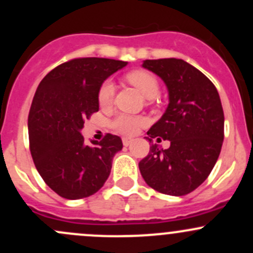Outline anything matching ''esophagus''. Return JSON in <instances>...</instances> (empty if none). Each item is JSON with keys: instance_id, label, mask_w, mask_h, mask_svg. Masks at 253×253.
<instances>
[{"instance_id": "obj_1", "label": "esophagus", "mask_w": 253, "mask_h": 253, "mask_svg": "<svg viewBox=\"0 0 253 253\" xmlns=\"http://www.w3.org/2000/svg\"><path fill=\"white\" fill-rule=\"evenodd\" d=\"M131 139H129V138H124V139H122V143H124V145H125V147H128V145L129 144H131Z\"/></svg>"}]
</instances>
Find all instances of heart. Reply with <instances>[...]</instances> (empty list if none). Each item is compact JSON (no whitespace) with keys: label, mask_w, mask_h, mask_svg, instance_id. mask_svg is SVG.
<instances>
[{"label":"heart","mask_w":253,"mask_h":253,"mask_svg":"<svg viewBox=\"0 0 253 253\" xmlns=\"http://www.w3.org/2000/svg\"><path fill=\"white\" fill-rule=\"evenodd\" d=\"M126 79L136 86L147 99H154L159 94V82L152 75L143 70H136L128 72ZM115 85L108 79L100 85L98 91V101L101 108L111 105L114 100ZM145 125V119L141 116H129V115L121 114L115 117L111 121V127L119 133L125 136H133L138 132V129Z\"/></svg>","instance_id":"b5f03b06"}]
</instances>
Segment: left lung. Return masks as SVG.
Segmentation results:
<instances>
[{
    "instance_id": "left-lung-1",
    "label": "left lung",
    "mask_w": 253,
    "mask_h": 253,
    "mask_svg": "<svg viewBox=\"0 0 253 253\" xmlns=\"http://www.w3.org/2000/svg\"><path fill=\"white\" fill-rule=\"evenodd\" d=\"M143 67L159 76L169 90V105L150 127L149 142H170L168 149L150 145L139 162L148 186L164 195L185 196L205 182L224 141V111L214 84L180 58L145 60Z\"/></svg>"
}]
</instances>
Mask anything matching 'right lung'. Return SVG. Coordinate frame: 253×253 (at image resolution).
Returning <instances> with one entry per match:
<instances>
[{
	"mask_svg": "<svg viewBox=\"0 0 253 253\" xmlns=\"http://www.w3.org/2000/svg\"><path fill=\"white\" fill-rule=\"evenodd\" d=\"M126 65L110 58H73L48 72L35 91L28 116L30 153L42 180L61 197H89L110 175L121 138L106 133L100 142L85 144L81 129L99 110L103 82Z\"/></svg>",
	"mask_w": 253,
	"mask_h": 253,
	"instance_id": "add662e5",
	"label": "right lung"
}]
</instances>
